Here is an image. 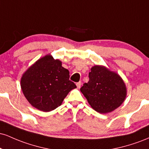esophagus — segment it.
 <instances>
[{
	"mask_svg": "<svg viewBox=\"0 0 149 149\" xmlns=\"http://www.w3.org/2000/svg\"><path fill=\"white\" fill-rule=\"evenodd\" d=\"M76 86H77V88H80V87H81V83L80 82H78V83H76Z\"/></svg>",
	"mask_w": 149,
	"mask_h": 149,
	"instance_id": "obj_1",
	"label": "esophagus"
}]
</instances>
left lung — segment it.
I'll return each mask as SVG.
<instances>
[{
  "label": "left lung",
  "mask_w": 149,
  "mask_h": 149,
  "mask_svg": "<svg viewBox=\"0 0 149 149\" xmlns=\"http://www.w3.org/2000/svg\"><path fill=\"white\" fill-rule=\"evenodd\" d=\"M80 91L93 109L100 113L111 112L126 97V87L119 75L102 66H95L89 73V81Z\"/></svg>",
  "instance_id": "1"
}]
</instances>
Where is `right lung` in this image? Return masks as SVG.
<instances>
[{
    "label": "right lung",
    "mask_w": 149,
    "mask_h": 149,
    "mask_svg": "<svg viewBox=\"0 0 149 149\" xmlns=\"http://www.w3.org/2000/svg\"><path fill=\"white\" fill-rule=\"evenodd\" d=\"M69 77V70L61 66V61L46 55L24 73L21 88L33 107L51 111L59 107L68 93L76 88Z\"/></svg>",
    "instance_id": "obj_1"
}]
</instances>
